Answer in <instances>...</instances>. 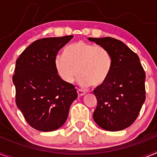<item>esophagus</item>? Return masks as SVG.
Masks as SVG:
<instances>
[{
    "instance_id": "34e87169",
    "label": "esophagus",
    "mask_w": 157,
    "mask_h": 157,
    "mask_svg": "<svg viewBox=\"0 0 157 157\" xmlns=\"http://www.w3.org/2000/svg\"><path fill=\"white\" fill-rule=\"evenodd\" d=\"M77 93H78V97H82V96L85 95L86 94L85 91L82 90H78Z\"/></svg>"
}]
</instances>
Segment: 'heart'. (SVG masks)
Wrapping results in <instances>:
<instances>
[{
    "mask_svg": "<svg viewBox=\"0 0 157 157\" xmlns=\"http://www.w3.org/2000/svg\"><path fill=\"white\" fill-rule=\"evenodd\" d=\"M65 55L55 57L56 71L64 82L71 83L78 75L81 86H99L109 77L112 68V56L106 48L79 41L69 45Z\"/></svg>",
    "mask_w": 157,
    "mask_h": 157,
    "instance_id": "1",
    "label": "heart"
}]
</instances>
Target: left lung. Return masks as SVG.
<instances>
[{"label":"left lung","mask_w":157,"mask_h":157,"mask_svg":"<svg viewBox=\"0 0 157 157\" xmlns=\"http://www.w3.org/2000/svg\"><path fill=\"white\" fill-rule=\"evenodd\" d=\"M88 40L106 48L112 56L109 77L94 90L98 101L94 121L105 130H124L135 121L145 100V73L139 57L116 38Z\"/></svg>","instance_id":"8db88e82"}]
</instances>
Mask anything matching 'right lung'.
Masks as SVG:
<instances>
[{"label":"right lung","mask_w":157,"mask_h":157,"mask_svg":"<svg viewBox=\"0 0 157 157\" xmlns=\"http://www.w3.org/2000/svg\"><path fill=\"white\" fill-rule=\"evenodd\" d=\"M73 36L45 37L34 41L16 60L12 77L16 102L29 125L48 132L63 125L72 102L75 86L58 76L55 57Z\"/></svg>","instance_id":"1"}]
</instances>
